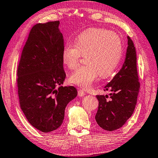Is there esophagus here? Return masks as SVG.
Here are the masks:
<instances>
[{
	"instance_id": "esophagus-1",
	"label": "esophagus",
	"mask_w": 158,
	"mask_h": 158,
	"mask_svg": "<svg viewBox=\"0 0 158 158\" xmlns=\"http://www.w3.org/2000/svg\"><path fill=\"white\" fill-rule=\"evenodd\" d=\"M85 95V92L82 89L78 90V96H84Z\"/></svg>"
}]
</instances>
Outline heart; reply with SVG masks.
<instances>
[{
    "label": "heart",
    "mask_w": 158,
    "mask_h": 158,
    "mask_svg": "<svg viewBox=\"0 0 158 158\" xmlns=\"http://www.w3.org/2000/svg\"><path fill=\"white\" fill-rule=\"evenodd\" d=\"M82 54H86V64L71 73L70 81L77 86L88 88L98 76L105 78L114 72L122 57V42L117 35L108 30L89 28L77 36L75 44H65L62 51L63 62L69 69H75Z\"/></svg>",
    "instance_id": "heart-1"
}]
</instances>
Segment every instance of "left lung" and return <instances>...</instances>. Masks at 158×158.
Returning <instances> with one entry per match:
<instances>
[{"label":"left lung","mask_w":158,"mask_h":158,"mask_svg":"<svg viewBox=\"0 0 158 158\" xmlns=\"http://www.w3.org/2000/svg\"><path fill=\"white\" fill-rule=\"evenodd\" d=\"M128 48L122 68L104 87L107 95H97L98 111L95 119L98 125L107 131L122 127L133 114L139 90L137 69V55L133 41L128 36Z\"/></svg>","instance_id":"left-lung-1"}]
</instances>
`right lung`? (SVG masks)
<instances>
[{
  "label": "right lung",
  "instance_id": "right-lung-1",
  "mask_svg": "<svg viewBox=\"0 0 158 158\" xmlns=\"http://www.w3.org/2000/svg\"><path fill=\"white\" fill-rule=\"evenodd\" d=\"M59 25L57 21L32 27L17 70L21 108L28 122L43 132L62 125L66 106L77 94L74 87L62 86L66 73Z\"/></svg>",
  "mask_w": 158,
  "mask_h": 158
}]
</instances>
